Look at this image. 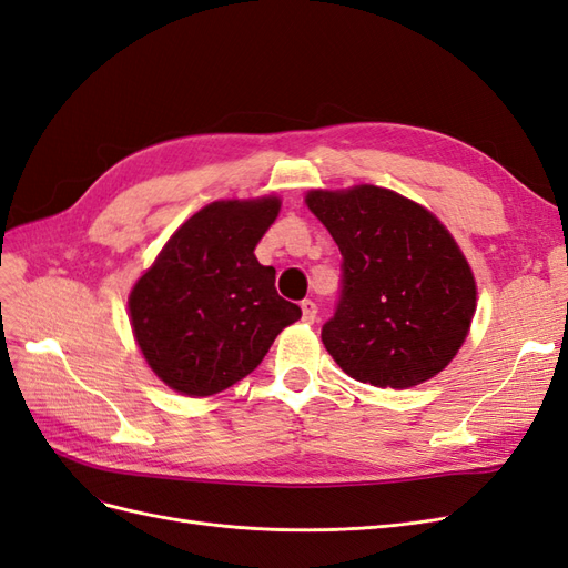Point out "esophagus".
Returning <instances> with one entry per match:
<instances>
[{
    "mask_svg": "<svg viewBox=\"0 0 568 568\" xmlns=\"http://www.w3.org/2000/svg\"><path fill=\"white\" fill-rule=\"evenodd\" d=\"M301 311H303V320L307 322V324H313L315 320H317V305H315V301H303L301 303Z\"/></svg>",
    "mask_w": 568,
    "mask_h": 568,
    "instance_id": "34e87169",
    "label": "esophagus"
}]
</instances>
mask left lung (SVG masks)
Returning <instances> with one entry per match:
<instances>
[{
  "mask_svg": "<svg viewBox=\"0 0 568 568\" xmlns=\"http://www.w3.org/2000/svg\"><path fill=\"white\" fill-rule=\"evenodd\" d=\"M341 251V286L322 341L353 379L409 388L432 379L467 338L474 274L440 222L382 186L305 199Z\"/></svg>",
  "mask_w": 568,
  "mask_h": 568,
  "instance_id": "left-lung-1",
  "label": "left lung"
}]
</instances>
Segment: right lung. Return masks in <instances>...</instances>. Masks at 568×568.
<instances>
[{"label": "right lung", "instance_id": "add662e5", "mask_svg": "<svg viewBox=\"0 0 568 568\" xmlns=\"http://www.w3.org/2000/svg\"><path fill=\"white\" fill-rule=\"evenodd\" d=\"M280 199L215 201L170 236L130 294L136 343L151 369L184 395H213L263 363L301 307L274 288L255 246Z\"/></svg>", "mask_w": 568, "mask_h": 568}]
</instances>
